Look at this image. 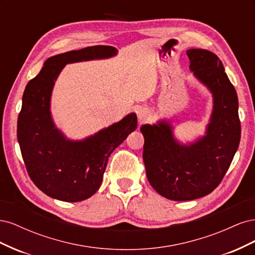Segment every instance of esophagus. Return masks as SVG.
<instances>
[{
    "mask_svg": "<svg viewBox=\"0 0 255 255\" xmlns=\"http://www.w3.org/2000/svg\"><path fill=\"white\" fill-rule=\"evenodd\" d=\"M137 116H138V119H139V121L143 122L149 118V111H146L145 109H140L139 111H138Z\"/></svg>",
    "mask_w": 255,
    "mask_h": 255,
    "instance_id": "esophagus-1",
    "label": "esophagus"
}]
</instances>
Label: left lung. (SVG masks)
I'll list each match as a JSON object with an SVG mask.
<instances>
[{
  "label": "left lung",
  "instance_id": "left-lung-1",
  "mask_svg": "<svg viewBox=\"0 0 255 255\" xmlns=\"http://www.w3.org/2000/svg\"><path fill=\"white\" fill-rule=\"evenodd\" d=\"M187 56L189 69L213 95L206 135L187 145L175 139L167 121L140 128L148 181L160 196L173 201H188L211 194L232 163L242 133L237 94L221 60L203 49H190Z\"/></svg>",
  "mask_w": 255,
  "mask_h": 255
}]
</instances>
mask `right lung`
<instances>
[{
    "label": "right lung",
    "mask_w": 255,
    "mask_h": 255,
    "mask_svg": "<svg viewBox=\"0 0 255 255\" xmlns=\"http://www.w3.org/2000/svg\"><path fill=\"white\" fill-rule=\"evenodd\" d=\"M111 45L69 51L44 61L22 98L17 136L30 180L45 195L66 202H79L100 188L112 152L137 128L136 114L83 140H69L55 128L50 112L54 84L67 64L117 54Z\"/></svg>",
    "instance_id": "1"
}]
</instances>
